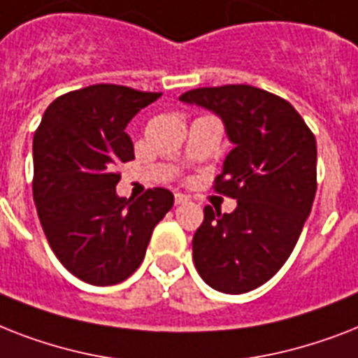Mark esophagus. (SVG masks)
I'll list each match as a JSON object with an SVG mask.
<instances>
[{
	"label": "esophagus",
	"mask_w": 358,
	"mask_h": 358,
	"mask_svg": "<svg viewBox=\"0 0 358 358\" xmlns=\"http://www.w3.org/2000/svg\"><path fill=\"white\" fill-rule=\"evenodd\" d=\"M189 202H191V199L187 195H184V193H176V195H174V204H176V206L189 204Z\"/></svg>",
	"instance_id": "esophagus-1"
}]
</instances>
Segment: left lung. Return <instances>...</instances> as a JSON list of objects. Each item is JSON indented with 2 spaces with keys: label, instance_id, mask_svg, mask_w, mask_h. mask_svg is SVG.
<instances>
[{
  "label": "left lung",
  "instance_id": "1",
  "mask_svg": "<svg viewBox=\"0 0 358 358\" xmlns=\"http://www.w3.org/2000/svg\"><path fill=\"white\" fill-rule=\"evenodd\" d=\"M180 102L217 115L232 150L215 189L232 196V213L204 208L193 236L202 280L223 294H245L284 266L316 196V139L282 98L250 85L193 89Z\"/></svg>",
  "mask_w": 358,
  "mask_h": 358
}]
</instances>
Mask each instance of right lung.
Instances as JSON below:
<instances>
[{
	"label": "right lung",
	"instance_id": "right-lung-1",
	"mask_svg": "<svg viewBox=\"0 0 358 358\" xmlns=\"http://www.w3.org/2000/svg\"><path fill=\"white\" fill-rule=\"evenodd\" d=\"M159 92L91 85L53 100L33 139V199L48 243L83 282L111 286L141 266L174 195L154 187L137 201L117 195L115 167L134 159L124 131Z\"/></svg>",
	"mask_w": 358,
	"mask_h": 358
}]
</instances>
